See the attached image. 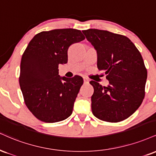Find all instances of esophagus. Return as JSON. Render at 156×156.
<instances>
[{
	"label": "esophagus",
	"mask_w": 156,
	"mask_h": 156,
	"mask_svg": "<svg viewBox=\"0 0 156 156\" xmlns=\"http://www.w3.org/2000/svg\"><path fill=\"white\" fill-rule=\"evenodd\" d=\"M83 81H84V83H89V78H86V77H83Z\"/></svg>",
	"instance_id": "1"
}]
</instances>
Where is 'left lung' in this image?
<instances>
[{
	"label": "left lung",
	"instance_id": "8db88e82",
	"mask_svg": "<svg viewBox=\"0 0 156 156\" xmlns=\"http://www.w3.org/2000/svg\"><path fill=\"white\" fill-rule=\"evenodd\" d=\"M97 52V67L105 71L108 86L96 81L91 96L92 113L102 121L116 123L128 119L144 97L147 70L135 45L124 35L107 30L83 31Z\"/></svg>",
	"mask_w": 156,
	"mask_h": 156
}]
</instances>
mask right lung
I'll return each mask as SVG.
<instances>
[{"label": "right lung", "mask_w": 156, "mask_h": 156, "mask_svg": "<svg viewBox=\"0 0 156 156\" xmlns=\"http://www.w3.org/2000/svg\"><path fill=\"white\" fill-rule=\"evenodd\" d=\"M85 39L78 30L43 31L30 41L20 64V85L24 102L37 119L55 123L67 119L83 85L82 77L59 75V65L67 62L70 45Z\"/></svg>", "instance_id": "obj_1"}]
</instances>
